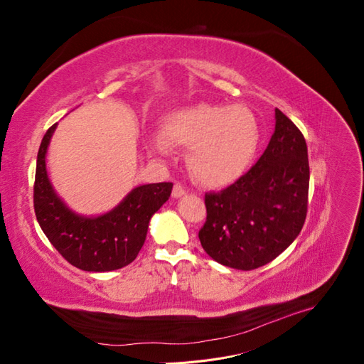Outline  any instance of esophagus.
I'll return each mask as SVG.
<instances>
[{
    "instance_id": "1",
    "label": "esophagus",
    "mask_w": 364,
    "mask_h": 364,
    "mask_svg": "<svg viewBox=\"0 0 364 364\" xmlns=\"http://www.w3.org/2000/svg\"><path fill=\"white\" fill-rule=\"evenodd\" d=\"M186 193V190H185V186L182 185V183H174V186H173V197H176V199H178V197H182L183 194Z\"/></svg>"
}]
</instances>
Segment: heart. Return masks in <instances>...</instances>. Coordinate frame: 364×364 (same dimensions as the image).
<instances>
[{
    "label": "heart",
    "mask_w": 364,
    "mask_h": 364,
    "mask_svg": "<svg viewBox=\"0 0 364 364\" xmlns=\"http://www.w3.org/2000/svg\"><path fill=\"white\" fill-rule=\"evenodd\" d=\"M173 144L191 147L188 165L194 178L208 186H223L241 178L259 146V124L249 107L197 105L173 114L165 124ZM162 153L170 151L165 139Z\"/></svg>",
    "instance_id": "b5f03b06"
}]
</instances>
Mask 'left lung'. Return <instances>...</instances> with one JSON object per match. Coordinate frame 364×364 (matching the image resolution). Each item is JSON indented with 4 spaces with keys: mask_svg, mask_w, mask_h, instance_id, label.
<instances>
[{
    "mask_svg": "<svg viewBox=\"0 0 364 364\" xmlns=\"http://www.w3.org/2000/svg\"><path fill=\"white\" fill-rule=\"evenodd\" d=\"M274 132L257 164L232 185L206 193L202 247L223 266L253 270L277 258L305 223L310 186L302 132L274 109Z\"/></svg>",
    "mask_w": 364,
    "mask_h": 364,
    "instance_id": "1",
    "label": "left lung"
}]
</instances>
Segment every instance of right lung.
<instances>
[{
    "instance_id": "obj_1",
    "label": "right lung",
    "mask_w": 364,
    "mask_h": 364,
    "mask_svg": "<svg viewBox=\"0 0 364 364\" xmlns=\"http://www.w3.org/2000/svg\"><path fill=\"white\" fill-rule=\"evenodd\" d=\"M58 124L43 135L36 161L33 203L43 234L60 255L85 272H111L136 258L146 241L151 215L168 200L173 183L136 186L112 211L98 217L73 213L54 193L47 174L46 155Z\"/></svg>"
}]
</instances>
